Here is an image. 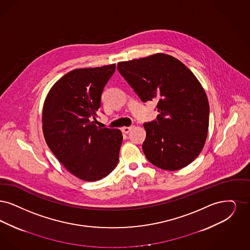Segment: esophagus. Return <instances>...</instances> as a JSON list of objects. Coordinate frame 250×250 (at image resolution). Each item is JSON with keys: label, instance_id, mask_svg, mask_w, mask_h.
Listing matches in <instances>:
<instances>
[{"label": "esophagus", "instance_id": "esophagus-1", "mask_svg": "<svg viewBox=\"0 0 250 250\" xmlns=\"http://www.w3.org/2000/svg\"><path fill=\"white\" fill-rule=\"evenodd\" d=\"M131 129H132V126H130V127H123V128L121 129V130H122V132H124V133H129Z\"/></svg>", "mask_w": 250, "mask_h": 250}]
</instances>
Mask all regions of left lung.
<instances>
[{"label": "left lung", "instance_id": "obj_1", "mask_svg": "<svg viewBox=\"0 0 250 250\" xmlns=\"http://www.w3.org/2000/svg\"><path fill=\"white\" fill-rule=\"evenodd\" d=\"M118 70L144 103L158 102L157 120L144 124L146 159L167 171L192 163L205 146L209 126L208 99L194 74L163 53L121 62Z\"/></svg>", "mask_w": 250, "mask_h": 250}]
</instances>
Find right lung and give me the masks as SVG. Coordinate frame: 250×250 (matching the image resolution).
<instances>
[{
    "instance_id": "obj_1",
    "label": "right lung",
    "mask_w": 250,
    "mask_h": 250,
    "mask_svg": "<svg viewBox=\"0 0 250 250\" xmlns=\"http://www.w3.org/2000/svg\"><path fill=\"white\" fill-rule=\"evenodd\" d=\"M116 64L75 69L61 77L43 103L44 140L71 174L97 181L118 165L122 133L96 125L104 87Z\"/></svg>"
}]
</instances>
